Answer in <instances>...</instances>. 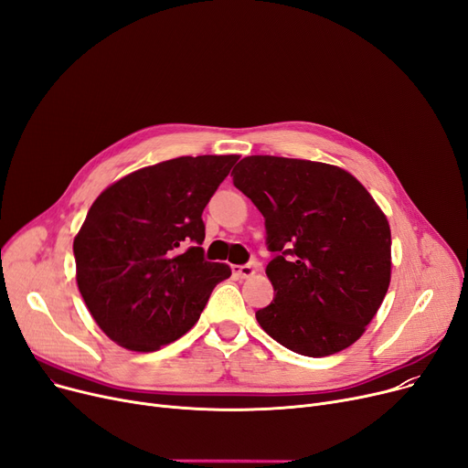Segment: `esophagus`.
Listing matches in <instances>:
<instances>
[{
    "label": "esophagus",
    "instance_id": "1",
    "mask_svg": "<svg viewBox=\"0 0 468 468\" xmlns=\"http://www.w3.org/2000/svg\"><path fill=\"white\" fill-rule=\"evenodd\" d=\"M233 275L237 279H252L256 275V269H254V265H235Z\"/></svg>",
    "mask_w": 468,
    "mask_h": 468
}]
</instances>
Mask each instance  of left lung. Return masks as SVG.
Masks as SVG:
<instances>
[{"instance_id":"1","label":"left lung","mask_w":468,"mask_h":468,"mask_svg":"<svg viewBox=\"0 0 468 468\" xmlns=\"http://www.w3.org/2000/svg\"><path fill=\"white\" fill-rule=\"evenodd\" d=\"M233 184L265 218L275 298L256 313L282 347L321 358L366 332L390 284V228L374 197L335 165L244 157Z\"/></svg>"}]
</instances>
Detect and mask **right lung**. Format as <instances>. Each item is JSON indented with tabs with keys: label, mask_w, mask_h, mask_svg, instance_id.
<instances>
[{
	"label": "right lung",
	"mask_w": 468,
	"mask_h": 468,
	"mask_svg": "<svg viewBox=\"0 0 468 468\" xmlns=\"http://www.w3.org/2000/svg\"><path fill=\"white\" fill-rule=\"evenodd\" d=\"M239 155L176 157L108 186L73 239L76 281L101 330L117 346L152 353L182 337L210 292L231 277L210 263L203 210ZM187 241L196 247L186 251Z\"/></svg>",
	"instance_id": "add662e5"
}]
</instances>
